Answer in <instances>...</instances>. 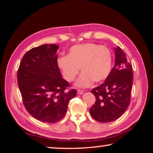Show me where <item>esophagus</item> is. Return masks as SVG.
<instances>
[{
	"label": "esophagus",
	"instance_id": "1",
	"mask_svg": "<svg viewBox=\"0 0 153 153\" xmlns=\"http://www.w3.org/2000/svg\"><path fill=\"white\" fill-rule=\"evenodd\" d=\"M77 94H82L83 92H84V91H83V90H77Z\"/></svg>",
	"mask_w": 153,
	"mask_h": 153
}]
</instances>
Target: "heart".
Segmentation results:
<instances>
[{
	"label": "heart",
	"instance_id": "obj_1",
	"mask_svg": "<svg viewBox=\"0 0 153 153\" xmlns=\"http://www.w3.org/2000/svg\"><path fill=\"white\" fill-rule=\"evenodd\" d=\"M57 65L67 81L73 82L81 68L82 74L76 86L87 87L94 81L100 83L107 78L113 65L110 49L95 43H86L71 46L67 55L57 59Z\"/></svg>",
	"mask_w": 153,
	"mask_h": 153
}]
</instances>
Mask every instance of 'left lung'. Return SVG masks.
Listing matches in <instances>:
<instances>
[{"mask_svg": "<svg viewBox=\"0 0 153 153\" xmlns=\"http://www.w3.org/2000/svg\"><path fill=\"white\" fill-rule=\"evenodd\" d=\"M115 64L105 82L93 88L96 102L90 108L93 119L101 123L113 121L125 113L130 103L132 88V66L124 52L115 48Z\"/></svg>", "mask_w": 153, "mask_h": 153, "instance_id": "8db88e82", "label": "left lung"}]
</instances>
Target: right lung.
I'll list each match as a JSON object with an SVG mask.
<instances>
[{
	"label": "right lung",
	"instance_id": "obj_1",
	"mask_svg": "<svg viewBox=\"0 0 153 153\" xmlns=\"http://www.w3.org/2000/svg\"><path fill=\"white\" fill-rule=\"evenodd\" d=\"M56 45H42L27 51L21 61L17 83L26 110L33 117L56 123L65 115L76 89L65 91L69 84L57 65Z\"/></svg>",
	"mask_w": 153,
	"mask_h": 153
}]
</instances>
